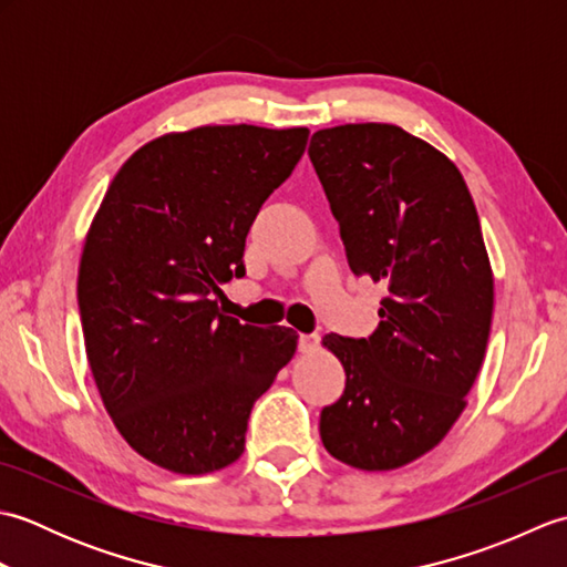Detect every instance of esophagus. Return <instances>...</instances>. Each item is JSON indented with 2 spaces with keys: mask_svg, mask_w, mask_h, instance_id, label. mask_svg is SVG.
<instances>
[{
  "mask_svg": "<svg viewBox=\"0 0 567 567\" xmlns=\"http://www.w3.org/2000/svg\"><path fill=\"white\" fill-rule=\"evenodd\" d=\"M319 343H321V336H319L317 331H311V333H299V341H297V346H299V351H302V353H315L317 348H319Z\"/></svg>",
  "mask_w": 567,
  "mask_h": 567,
  "instance_id": "obj_1",
  "label": "esophagus"
}]
</instances>
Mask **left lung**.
<instances>
[{
    "mask_svg": "<svg viewBox=\"0 0 567 567\" xmlns=\"http://www.w3.org/2000/svg\"><path fill=\"white\" fill-rule=\"evenodd\" d=\"M311 165L353 275L388 287L368 339L323 336L346 390L321 409L341 463L392 470L436 445L465 409L489 339L492 268L461 171L392 124L321 128Z\"/></svg>",
    "mask_w": 567,
    "mask_h": 567,
    "instance_id": "obj_1",
    "label": "left lung"
}]
</instances>
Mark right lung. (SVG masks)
Wrapping results in <instances>:
<instances>
[{
    "mask_svg": "<svg viewBox=\"0 0 567 567\" xmlns=\"http://www.w3.org/2000/svg\"><path fill=\"white\" fill-rule=\"evenodd\" d=\"M307 128L202 126L122 165L84 240L78 307L90 370L126 443L183 475L231 465L250 409L299 336L224 317L250 224L292 175Z\"/></svg>",
    "mask_w": 567,
    "mask_h": 567,
    "instance_id": "1",
    "label": "right lung"
}]
</instances>
